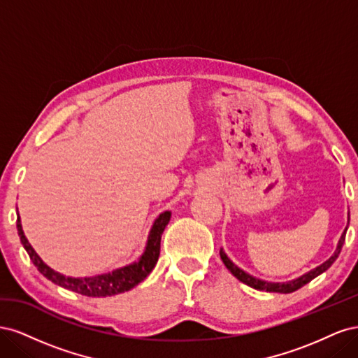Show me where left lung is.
<instances>
[{
    "label": "left lung",
    "instance_id": "8db88e82",
    "mask_svg": "<svg viewBox=\"0 0 358 358\" xmlns=\"http://www.w3.org/2000/svg\"><path fill=\"white\" fill-rule=\"evenodd\" d=\"M346 230H348V225L345 227V230L341 236V239L338 242V246H336V251L334 254L327 259V262H324L322 264H320L318 267L312 268L310 272L301 275L296 279H291V280H287V282H268V280H264V279H259V278H255L252 275H249L248 272H245L243 268H241L239 266H236L231 259L227 257L225 251L221 248L220 249V255H221V259L222 263L225 264V267L230 270L231 275L236 276L237 279L241 280V282L249 285L251 288H255V289H259V291H268V292H282V294H288V292H292V291H297L299 288H301L303 285L309 284L312 279H315L317 276H320L321 273L326 272L327 268H330V266L336 262V258L339 257L341 251H342V246L345 243V236H346Z\"/></svg>",
    "mask_w": 358,
    "mask_h": 358
}]
</instances>
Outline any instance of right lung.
<instances>
[{
    "label": "right lung",
    "instance_id": "add662e5",
    "mask_svg": "<svg viewBox=\"0 0 358 358\" xmlns=\"http://www.w3.org/2000/svg\"><path fill=\"white\" fill-rule=\"evenodd\" d=\"M170 218H171L170 210L159 213V216L152 224V229L149 231L145 251L142 255H140L137 262L124 267L115 268L109 273L88 276V278H71V276L62 275L59 272H55V270L50 268L45 262H43V259L38 257V254L34 251V248L29 245L28 239L25 237V233L22 230L19 213H17L16 227H17L20 242H22L25 251L31 258V262L34 263V266L43 276L52 280L53 284L78 292V294H82V296L107 297V296H115V294H121V292L129 291L142 282V280H145L146 276L152 272V268L155 267L159 257L161 236L167 224L170 222Z\"/></svg>",
    "mask_w": 358,
    "mask_h": 358
}]
</instances>
